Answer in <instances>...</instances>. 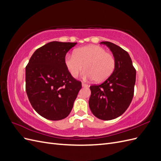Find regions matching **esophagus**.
Returning <instances> with one entry per match:
<instances>
[{"label":"esophagus","instance_id":"esophagus-1","mask_svg":"<svg viewBox=\"0 0 161 161\" xmlns=\"http://www.w3.org/2000/svg\"><path fill=\"white\" fill-rule=\"evenodd\" d=\"M82 86H83V87H87L89 85H88V84L85 83V82H82Z\"/></svg>","mask_w":161,"mask_h":161}]
</instances>
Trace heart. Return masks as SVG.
Wrapping results in <instances>:
<instances>
[{
	"label": "heart",
	"mask_w": 161,
	"mask_h": 161,
	"mask_svg": "<svg viewBox=\"0 0 161 161\" xmlns=\"http://www.w3.org/2000/svg\"><path fill=\"white\" fill-rule=\"evenodd\" d=\"M64 62L72 76L79 75L85 66L84 76L99 82L108 79L116 65L115 57L105 48L96 45L79 48L74 55H67Z\"/></svg>",
	"instance_id": "b5f03b06"
}]
</instances>
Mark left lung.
Wrapping results in <instances>:
<instances>
[{
    "label": "left lung",
    "instance_id": "8db88e82",
    "mask_svg": "<svg viewBox=\"0 0 161 161\" xmlns=\"http://www.w3.org/2000/svg\"><path fill=\"white\" fill-rule=\"evenodd\" d=\"M100 43L108 46L115 58V70L100 85L90 86L89 108L97 118L111 120L122 115L133 99L136 82V69L128 53L109 42Z\"/></svg>",
    "mask_w": 161,
    "mask_h": 161
}]
</instances>
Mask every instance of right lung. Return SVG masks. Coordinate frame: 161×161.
Segmentation results:
<instances>
[{"instance_id":"obj_1","label":"right lung","mask_w":161,"mask_h":161,"mask_svg":"<svg viewBox=\"0 0 161 161\" xmlns=\"http://www.w3.org/2000/svg\"><path fill=\"white\" fill-rule=\"evenodd\" d=\"M76 43L52 42L33 53L25 68V90L33 108L43 118L60 120L69 115L82 88L65 65Z\"/></svg>"}]
</instances>
